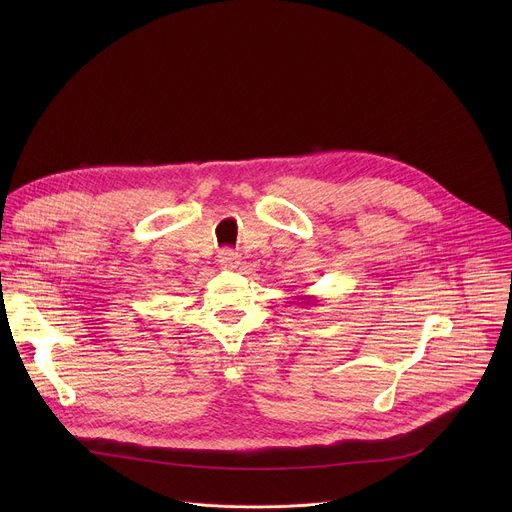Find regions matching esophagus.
Returning <instances> with one entry per match:
<instances>
[{
	"mask_svg": "<svg viewBox=\"0 0 512 512\" xmlns=\"http://www.w3.org/2000/svg\"><path fill=\"white\" fill-rule=\"evenodd\" d=\"M218 263H221L225 269H235L239 265V255L233 249H223L218 253Z\"/></svg>",
	"mask_w": 512,
	"mask_h": 512,
	"instance_id": "1",
	"label": "esophagus"
}]
</instances>
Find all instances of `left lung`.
I'll return each instance as SVG.
<instances>
[{"instance_id": "left-lung-1", "label": "left lung", "mask_w": 512, "mask_h": 512, "mask_svg": "<svg viewBox=\"0 0 512 512\" xmlns=\"http://www.w3.org/2000/svg\"><path fill=\"white\" fill-rule=\"evenodd\" d=\"M300 300H302V304H304V306H306V304H310V306H314V304H316L312 296H304V298H300Z\"/></svg>"}]
</instances>
